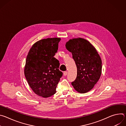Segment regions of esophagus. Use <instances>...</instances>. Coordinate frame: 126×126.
Instances as JSON below:
<instances>
[{"mask_svg":"<svg viewBox=\"0 0 126 126\" xmlns=\"http://www.w3.org/2000/svg\"><path fill=\"white\" fill-rule=\"evenodd\" d=\"M67 74H68V72L67 71H65L64 72V73H63L64 76H66L67 75Z\"/></svg>","mask_w":126,"mask_h":126,"instance_id":"obj_1","label":"esophagus"}]
</instances>
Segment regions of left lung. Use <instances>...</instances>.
Here are the masks:
<instances>
[{
	"instance_id": "obj_1",
	"label": "left lung",
	"mask_w": 126,
	"mask_h": 126,
	"mask_svg": "<svg viewBox=\"0 0 126 126\" xmlns=\"http://www.w3.org/2000/svg\"><path fill=\"white\" fill-rule=\"evenodd\" d=\"M65 46L72 54L77 68V77L71 84L78 93H87L93 88L100 78L101 57L95 47L82 38L71 39Z\"/></svg>"
}]
</instances>
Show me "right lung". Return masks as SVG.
Masks as SVG:
<instances>
[{
    "instance_id": "obj_1",
    "label": "right lung",
    "mask_w": 126,
    "mask_h": 126,
    "mask_svg": "<svg viewBox=\"0 0 126 126\" xmlns=\"http://www.w3.org/2000/svg\"><path fill=\"white\" fill-rule=\"evenodd\" d=\"M60 38H48L35 42L26 59L24 75L33 91L43 98L56 93L63 73L59 70V61L54 57Z\"/></svg>"
}]
</instances>
